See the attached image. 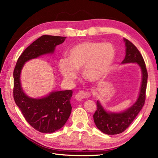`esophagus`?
<instances>
[{"label":"esophagus","mask_w":158,"mask_h":158,"mask_svg":"<svg viewBox=\"0 0 158 158\" xmlns=\"http://www.w3.org/2000/svg\"><path fill=\"white\" fill-rule=\"evenodd\" d=\"M89 96V94L88 92H84V91H81V92H78L77 94L76 95L75 99L77 100V101H82V99L84 98H87Z\"/></svg>","instance_id":"1"}]
</instances>
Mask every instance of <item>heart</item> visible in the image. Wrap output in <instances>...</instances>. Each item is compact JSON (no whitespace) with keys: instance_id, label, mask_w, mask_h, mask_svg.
<instances>
[{"instance_id":"heart-1","label":"heart","mask_w":158,"mask_h":158,"mask_svg":"<svg viewBox=\"0 0 158 158\" xmlns=\"http://www.w3.org/2000/svg\"><path fill=\"white\" fill-rule=\"evenodd\" d=\"M67 55L68 58H61L58 63L60 73L66 80L73 82L77 76L76 70L82 69L85 80L96 82L109 73L116 51L110 43L86 41L73 46Z\"/></svg>"}]
</instances>
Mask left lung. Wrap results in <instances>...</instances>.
Listing matches in <instances>:
<instances>
[{
	"instance_id": "obj_1",
	"label": "left lung",
	"mask_w": 158,
	"mask_h": 158,
	"mask_svg": "<svg viewBox=\"0 0 158 158\" xmlns=\"http://www.w3.org/2000/svg\"><path fill=\"white\" fill-rule=\"evenodd\" d=\"M123 41L126 47V55L121 63H136L139 66L142 72V81L136 101L123 111H107L100 101H97V110L94 114V123L99 131L109 135H117L125 131L141 111L146 99L148 73L144 60L139 51L131 41L125 38Z\"/></svg>"
}]
</instances>
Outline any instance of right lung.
<instances>
[{
	"label": "right lung",
	"mask_w": 158,
	"mask_h": 158,
	"mask_svg": "<svg viewBox=\"0 0 158 158\" xmlns=\"http://www.w3.org/2000/svg\"><path fill=\"white\" fill-rule=\"evenodd\" d=\"M66 37L42 35L27 47L19 57L14 70V99L27 122L43 133H52L63 127L72 111L70 98L73 91H52L45 96L31 98L23 90L21 72L23 66L31 59L54 53L56 47Z\"/></svg>",
	"instance_id": "add662e5"
}]
</instances>
